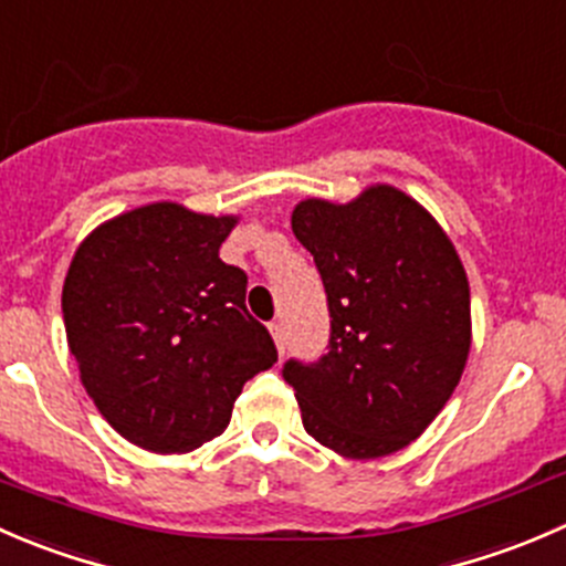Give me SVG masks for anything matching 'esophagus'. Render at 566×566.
Returning a JSON list of instances; mask_svg holds the SVG:
<instances>
[{"mask_svg": "<svg viewBox=\"0 0 566 566\" xmlns=\"http://www.w3.org/2000/svg\"><path fill=\"white\" fill-rule=\"evenodd\" d=\"M270 333H272V338H275L277 352H281V355H285V327H283V322H272L270 324Z\"/></svg>", "mask_w": 566, "mask_h": 566, "instance_id": "esophagus-1", "label": "esophagus"}]
</instances>
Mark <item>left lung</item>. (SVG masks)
<instances>
[{"mask_svg": "<svg viewBox=\"0 0 566 566\" xmlns=\"http://www.w3.org/2000/svg\"><path fill=\"white\" fill-rule=\"evenodd\" d=\"M291 231L313 255L327 352L285 360L302 427L352 460L410 446L454 394L471 352V289L454 244L394 187L346 206L302 200Z\"/></svg>", "mask_w": 566, "mask_h": 566, "instance_id": "8db88e82", "label": "left lung"}]
</instances>
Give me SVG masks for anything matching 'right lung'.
Instances as JSON below:
<instances>
[{
  "instance_id": "1",
  "label": "right lung",
  "mask_w": 566,
  "mask_h": 566,
  "mask_svg": "<svg viewBox=\"0 0 566 566\" xmlns=\"http://www.w3.org/2000/svg\"><path fill=\"white\" fill-rule=\"evenodd\" d=\"M237 217L150 203L95 228L63 285L82 385L128 443L184 454L231 421L244 382L277 363L244 305L248 275L220 259Z\"/></svg>"
}]
</instances>
